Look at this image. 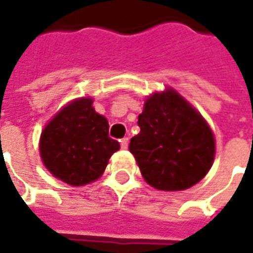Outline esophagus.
Returning <instances> with one entry per match:
<instances>
[{"label":"esophagus","mask_w":253,"mask_h":253,"mask_svg":"<svg viewBox=\"0 0 253 253\" xmlns=\"http://www.w3.org/2000/svg\"><path fill=\"white\" fill-rule=\"evenodd\" d=\"M121 146L122 149H127L128 148V138H123L121 141Z\"/></svg>","instance_id":"esophagus-1"}]
</instances>
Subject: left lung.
<instances>
[{"label":"left lung","mask_w":253,"mask_h":253,"mask_svg":"<svg viewBox=\"0 0 253 253\" xmlns=\"http://www.w3.org/2000/svg\"><path fill=\"white\" fill-rule=\"evenodd\" d=\"M139 134L128 149L154 188L183 191L201 181L215 154L211 128L173 89L149 96L138 116Z\"/></svg>","instance_id":"obj_1"}]
</instances>
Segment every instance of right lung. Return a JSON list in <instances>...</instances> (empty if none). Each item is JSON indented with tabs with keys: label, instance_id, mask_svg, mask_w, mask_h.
I'll return each mask as SVG.
<instances>
[{
	"label": "right lung",
	"instance_id": "right-lung-1",
	"mask_svg": "<svg viewBox=\"0 0 253 253\" xmlns=\"http://www.w3.org/2000/svg\"><path fill=\"white\" fill-rule=\"evenodd\" d=\"M90 97L65 105L42 131L41 157L52 176L70 186L99 179L121 145L108 135V121L92 107Z\"/></svg>",
	"mask_w": 253,
	"mask_h": 253
}]
</instances>
